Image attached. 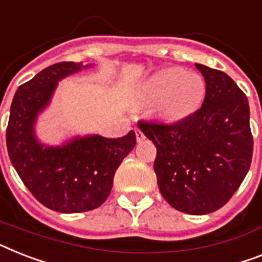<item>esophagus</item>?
<instances>
[{"label":"esophagus","mask_w":262,"mask_h":262,"mask_svg":"<svg viewBox=\"0 0 262 262\" xmlns=\"http://www.w3.org/2000/svg\"><path fill=\"white\" fill-rule=\"evenodd\" d=\"M135 132H136V138H137L138 142H141V141H144V140H145V136H144V133H142V132L140 130L138 127H136Z\"/></svg>","instance_id":"obj_1"}]
</instances>
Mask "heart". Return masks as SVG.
Masks as SVG:
<instances>
[{
    "mask_svg": "<svg viewBox=\"0 0 262 262\" xmlns=\"http://www.w3.org/2000/svg\"><path fill=\"white\" fill-rule=\"evenodd\" d=\"M206 98V82L199 72L169 67L155 72L138 87L137 101L142 106L155 105L160 121L178 124L201 109Z\"/></svg>",
    "mask_w": 262,
    "mask_h": 262,
    "instance_id": "b5f03b06",
    "label": "heart"
}]
</instances>
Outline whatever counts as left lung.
Listing matches in <instances>:
<instances>
[{"label":"left lung","mask_w":262,"mask_h":262,"mask_svg":"<svg viewBox=\"0 0 262 262\" xmlns=\"http://www.w3.org/2000/svg\"><path fill=\"white\" fill-rule=\"evenodd\" d=\"M206 98L193 116L178 124L138 122L157 149L159 190L178 211L205 215L226 205L252 163L249 102L230 76L195 63Z\"/></svg>","instance_id":"8db88e82"}]
</instances>
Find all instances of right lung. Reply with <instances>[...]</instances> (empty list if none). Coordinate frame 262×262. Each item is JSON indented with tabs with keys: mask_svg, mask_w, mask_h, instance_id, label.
Listing matches in <instances>:
<instances>
[{
	"mask_svg": "<svg viewBox=\"0 0 262 262\" xmlns=\"http://www.w3.org/2000/svg\"><path fill=\"white\" fill-rule=\"evenodd\" d=\"M94 64L63 61L21 84L10 106L6 129L9 159L32 195L57 212L90 211L107 199L117 168L136 145L135 132L124 137L71 136L59 145L36 133L39 116L51 105L60 80Z\"/></svg>",
	"mask_w": 262,
	"mask_h": 262,
	"instance_id": "1",
	"label": "right lung"
}]
</instances>
